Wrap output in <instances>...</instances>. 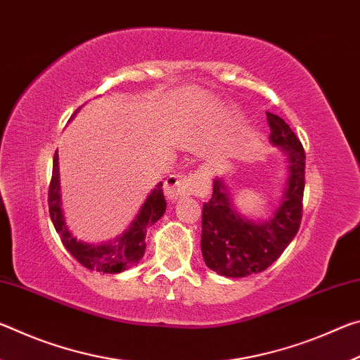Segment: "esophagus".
<instances>
[{
  "instance_id": "1",
  "label": "esophagus",
  "mask_w": 360,
  "mask_h": 360,
  "mask_svg": "<svg viewBox=\"0 0 360 360\" xmlns=\"http://www.w3.org/2000/svg\"><path fill=\"white\" fill-rule=\"evenodd\" d=\"M202 181V174H172L168 176L163 186L169 202H178L179 198L188 197Z\"/></svg>"
}]
</instances>
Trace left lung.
<instances>
[{
  "mask_svg": "<svg viewBox=\"0 0 360 360\" xmlns=\"http://www.w3.org/2000/svg\"><path fill=\"white\" fill-rule=\"evenodd\" d=\"M270 143L283 152L288 178L275 212L251 219L235 208L224 178L212 182V197L203 203L202 252L206 266L217 275L245 278L266 270L294 240L302 221L304 150L300 139L278 115L266 112Z\"/></svg>",
  "mask_w": 360,
  "mask_h": 360,
  "instance_id": "left-lung-1",
  "label": "left lung"
}]
</instances>
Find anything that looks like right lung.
I'll return each instance as SVG.
<instances>
[{
	"mask_svg": "<svg viewBox=\"0 0 360 360\" xmlns=\"http://www.w3.org/2000/svg\"><path fill=\"white\" fill-rule=\"evenodd\" d=\"M162 186V182H158L155 188H152L146 202L139 208L136 217L133 219L129 229L124 233L115 236L114 240L98 243V245L85 243L82 240H77L71 233L65 221L62 208V188H60L58 152H56V155H53L52 181L51 186H49V214H51L57 233L62 238L63 246L68 249L70 254L79 264L92 271L120 273L129 270V268L136 265L143 259L146 251V231H148L150 225H154L158 219L165 214L167 202Z\"/></svg>",
	"mask_w": 360,
	"mask_h": 360,
	"instance_id": "1",
	"label": "right lung"
}]
</instances>
